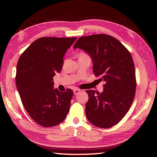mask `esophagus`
Returning <instances> with one entry per match:
<instances>
[{
  "label": "esophagus",
  "instance_id": "34e87169",
  "mask_svg": "<svg viewBox=\"0 0 157 157\" xmlns=\"http://www.w3.org/2000/svg\"><path fill=\"white\" fill-rule=\"evenodd\" d=\"M80 91H81V90H80V89H75V90H74V91H73L74 95H78V94H79V93H80Z\"/></svg>",
  "mask_w": 157,
  "mask_h": 157
}]
</instances>
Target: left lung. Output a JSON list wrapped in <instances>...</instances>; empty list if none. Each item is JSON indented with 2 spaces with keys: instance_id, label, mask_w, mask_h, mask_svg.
<instances>
[{
  "instance_id": "left-lung-1",
  "label": "left lung",
  "mask_w": 157,
  "mask_h": 157,
  "mask_svg": "<svg viewBox=\"0 0 157 157\" xmlns=\"http://www.w3.org/2000/svg\"><path fill=\"white\" fill-rule=\"evenodd\" d=\"M73 48L88 53L95 75L105 82L102 93L86 91V118L95 126L110 128L123 119L134 99L136 82L132 55L118 39L105 34L82 36Z\"/></svg>"
}]
</instances>
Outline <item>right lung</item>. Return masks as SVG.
Returning a JSON list of instances; mask_svg holds the SVG:
<instances>
[{
  "label": "right lung",
  "mask_w": 157,
  "mask_h": 157,
  "mask_svg": "<svg viewBox=\"0 0 157 157\" xmlns=\"http://www.w3.org/2000/svg\"><path fill=\"white\" fill-rule=\"evenodd\" d=\"M76 39L41 37L18 59L16 84L21 102L29 116L43 127L62 123L70 109L73 91H58L52 80L62 70L65 53Z\"/></svg>",
  "instance_id": "1"
}]
</instances>
